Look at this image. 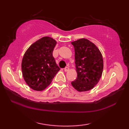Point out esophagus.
I'll return each instance as SVG.
<instances>
[{
	"instance_id": "1",
	"label": "esophagus",
	"mask_w": 129,
	"mask_h": 129,
	"mask_svg": "<svg viewBox=\"0 0 129 129\" xmlns=\"http://www.w3.org/2000/svg\"><path fill=\"white\" fill-rule=\"evenodd\" d=\"M69 67H65V68H64V71L65 72H68V71H69Z\"/></svg>"
}]
</instances>
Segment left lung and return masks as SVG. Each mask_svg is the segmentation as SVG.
<instances>
[{
	"label": "left lung",
	"instance_id": "1",
	"mask_svg": "<svg viewBox=\"0 0 129 129\" xmlns=\"http://www.w3.org/2000/svg\"><path fill=\"white\" fill-rule=\"evenodd\" d=\"M74 47L77 78L72 86L79 92L92 89L102 75L103 59L99 49L94 43L85 38L72 42Z\"/></svg>",
	"mask_w": 129,
	"mask_h": 129
}]
</instances>
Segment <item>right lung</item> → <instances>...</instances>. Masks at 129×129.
Segmentation results:
<instances>
[{
    "label": "right lung",
    "instance_id": "obj_1",
    "mask_svg": "<svg viewBox=\"0 0 129 129\" xmlns=\"http://www.w3.org/2000/svg\"><path fill=\"white\" fill-rule=\"evenodd\" d=\"M56 44L53 38L43 37L30 46L24 54L21 70L24 80L32 89L44 90L60 70L53 56Z\"/></svg>",
    "mask_w": 129,
    "mask_h": 129
}]
</instances>
